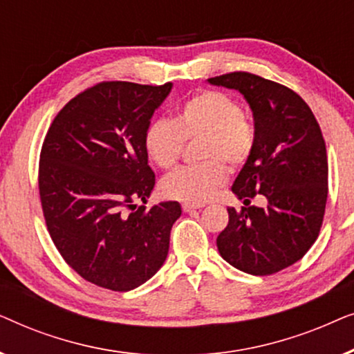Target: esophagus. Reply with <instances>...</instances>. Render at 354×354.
I'll return each instance as SVG.
<instances>
[{"instance_id":"34e87169","label":"esophagus","mask_w":354,"mask_h":354,"mask_svg":"<svg viewBox=\"0 0 354 354\" xmlns=\"http://www.w3.org/2000/svg\"><path fill=\"white\" fill-rule=\"evenodd\" d=\"M201 205H193V203H183L182 205V209L183 212H192V211H196V209H201Z\"/></svg>"}]
</instances>
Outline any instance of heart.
<instances>
[{
  "mask_svg": "<svg viewBox=\"0 0 354 354\" xmlns=\"http://www.w3.org/2000/svg\"><path fill=\"white\" fill-rule=\"evenodd\" d=\"M203 138L200 166L178 167L162 178L164 195L178 201L205 203L227 180L224 162L241 164L253 151L256 132L230 95L201 91L178 106L176 119H154L145 132V151L162 169L172 167L185 140Z\"/></svg>",
  "mask_w": 354,
  "mask_h": 354,
  "instance_id": "b5f03b06",
  "label": "heart"
}]
</instances>
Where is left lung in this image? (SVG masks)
Wrapping results in <instances>:
<instances>
[{
    "mask_svg": "<svg viewBox=\"0 0 354 354\" xmlns=\"http://www.w3.org/2000/svg\"><path fill=\"white\" fill-rule=\"evenodd\" d=\"M207 84L240 91L256 132L253 151L232 185L245 206L227 207L229 224L217 236V250L246 274H275L301 259L321 230L328 176L321 127L301 96L272 80L232 72ZM256 192L266 196L268 207L248 206Z\"/></svg>",
    "mask_w": 354,
    "mask_h": 354,
    "instance_id": "obj_1",
    "label": "left lung"
}]
</instances>
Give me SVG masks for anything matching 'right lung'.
Masks as SVG:
<instances>
[{
  "instance_id": "right-lung-1",
  "label": "right lung",
  "mask_w": 354,
  "mask_h": 354,
  "mask_svg": "<svg viewBox=\"0 0 354 354\" xmlns=\"http://www.w3.org/2000/svg\"><path fill=\"white\" fill-rule=\"evenodd\" d=\"M172 90L103 82L72 98L48 130L38 188L53 243L77 274L98 287L129 292L161 269L177 201L147 209L154 172L145 132Z\"/></svg>"
}]
</instances>
